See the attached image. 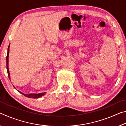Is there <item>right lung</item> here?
<instances>
[{"instance_id":"obj_1","label":"right lung","mask_w":126,"mask_h":126,"mask_svg":"<svg viewBox=\"0 0 126 126\" xmlns=\"http://www.w3.org/2000/svg\"><path fill=\"white\" fill-rule=\"evenodd\" d=\"M9 46L10 44L9 45V47H8V53H7V72H8V77H9V78L10 79V73H9V68H8V57H9ZM15 88V87H14ZM21 94H22L24 95V96L28 97V98H38L40 97L43 96L46 94V92L44 93H31V94H24L23 93L21 92L18 91Z\"/></svg>"}]
</instances>
